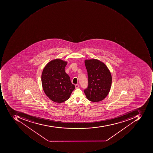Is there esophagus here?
I'll return each instance as SVG.
<instances>
[{"label":"esophagus","instance_id":"obj_1","mask_svg":"<svg viewBox=\"0 0 153 153\" xmlns=\"http://www.w3.org/2000/svg\"><path fill=\"white\" fill-rule=\"evenodd\" d=\"M75 88H76V89H78V88H79V85H78V84H76V85H75Z\"/></svg>","mask_w":153,"mask_h":153}]
</instances>
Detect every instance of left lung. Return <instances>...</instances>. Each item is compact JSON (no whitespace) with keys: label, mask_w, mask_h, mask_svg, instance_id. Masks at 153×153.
<instances>
[{"label":"left lung","mask_w":153,"mask_h":153,"mask_svg":"<svg viewBox=\"0 0 153 153\" xmlns=\"http://www.w3.org/2000/svg\"><path fill=\"white\" fill-rule=\"evenodd\" d=\"M85 64L88 78V88L84 90L86 98L91 102L102 101L111 89V72L106 64L98 59H86Z\"/></svg>","instance_id":"8db88e82"}]
</instances>
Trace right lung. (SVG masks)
Listing matches in <instances>:
<instances>
[{
    "mask_svg": "<svg viewBox=\"0 0 153 153\" xmlns=\"http://www.w3.org/2000/svg\"><path fill=\"white\" fill-rule=\"evenodd\" d=\"M68 62L57 58L48 62L41 75L42 87L45 95L55 102L62 103L69 99L75 85L65 71Z\"/></svg>",
    "mask_w": 153,
    "mask_h": 153,
    "instance_id": "1",
    "label": "right lung"
}]
</instances>
